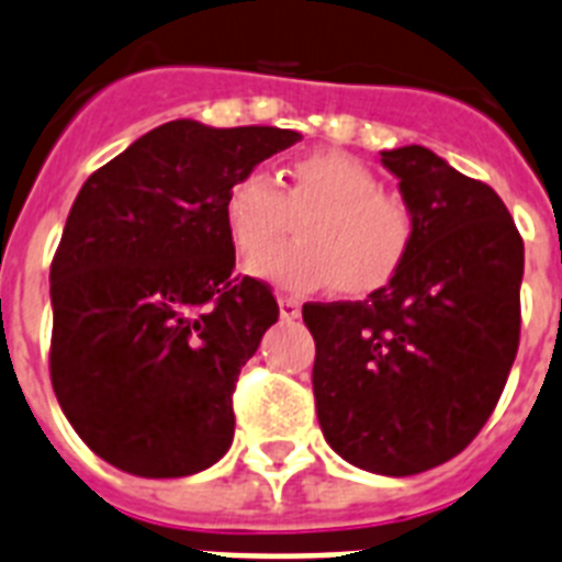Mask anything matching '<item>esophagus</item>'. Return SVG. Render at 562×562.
<instances>
[{"mask_svg": "<svg viewBox=\"0 0 562 562\" xmlns=\"http://www.w3.org/2000/svg\"><path fill=\"white\" fill-rule=\"evenodd\" d=\"M280 317L282 321H296L300 317V300H294V296H280Z\"/></svg>", "mask_w": 562, "mask_h": 562, "instance_id": "esophagus-1", "label": "esophagus"}]
</instances>
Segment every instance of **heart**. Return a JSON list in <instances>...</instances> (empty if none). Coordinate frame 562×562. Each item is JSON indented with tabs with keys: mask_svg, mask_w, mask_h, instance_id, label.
Segmentation results:
<instances>
[{
	"mask_svg": "<svg viewBox=\"0 0 562 562\" xmlns=\"http://www.w3.org/2000/svg\"><path fill=\"white\" fill-rule=\"evenodd\" d=\"M225 225L234 248L254 259L297 216V239L257 259L250 271L291 291L331 285L346 296L384 289L413 245L407 204L384 193L367 164L337 149L296 155L280 187L266 170H248L227 187Z\"/></svg>",
	"mask_w": 562,
	"mask_h": 562,
	"instance_id": "b5f03b06",
	"label": "heart"
}]
</instances>
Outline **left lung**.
<instances>
[{
  "mask_svg": "<svg viewBox=\"0 0 562 562\" xmlns=\"http://www.w3.org/2000/svg\"><path fill=\"white\" fill-rule=\"evenodd\" d=\"M413 216L401 271L360 303H305L314 404L337 456L381 476L445 464L494 413L519 346L526 250L503 199L427 147L384 149Z\"/></svg>",
  "mask_w": 562,
  "mask_h": 562,
  "instance_id": "1",
  "label": "left lung"
}]
</instances>
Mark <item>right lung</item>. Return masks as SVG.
<instances>
[{"label":"right lung","instance_id":"obj_1","mask_svg":"<svg viewBox=\"0 0 562 562\" xmlns=\"http://www.w3.org/2000/svg\"><path fill=\"white\" fill-rule=\"evenodd\" d=\"M300 132L170 121L80 187L52 262V384L77 436L117 471L178 479L234 441L241 367L280 317L231 277L225 193Z\"/></svg>","mask_w":562,"mask_h":562}]
</instances>
